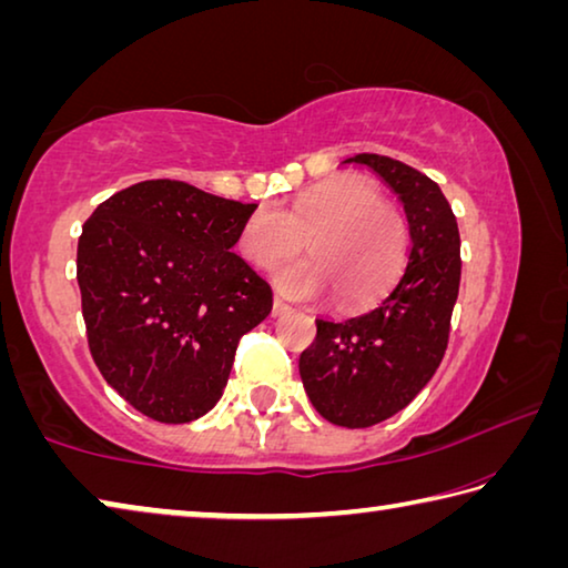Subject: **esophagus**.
Here are the masks:
<instances>
[{"label":"esophagus","instance_id":"34e87169","mask_svg":"<svg viewBox=\"0 0 568 568\" xmlns=\"http://www.w3.org/2000/svg\"><path fill=\"white\" fill-rule=\"evenodd\" d=\"M287 311H291V305H287L285 301H283V297H273V315H275V318H281V315H285Z\"/></svg>","mask_w":568,"mask_h":568}]
</instances>
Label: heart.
<instances>
[{
    "mask_svg": "<svg viewBox=\"0 0 568 568\" xmlns=\"http://www.w3.org/2000/svg\"><path fill=\"white\" fill-rule=\"evenodd\" d=\"M303 243L311 261L277 267V287L305 301L333 293L338 305L361 307L378 301L400 275L408 227L373 182L338 175L277 210H253L237 235V250L261 271L293 257Z\"/></svg>",
    "mask_w": 568,
    "mask_h": 568,
    "instance_id": "b5f03b06",
    "label": "heart"
}]
</instances>
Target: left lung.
I'll use <instances>...</instances> for the list:
<instances>
[{
	"label": "left lung",
	"instance_id": "left-lung-1",
	"mask_svg": "<svg viewBox=\"0 0 568 568\" xmlns=\"http://www.w3.org/2000/svg\"><path fill=\"white\" fill-rule=\"evenodd\" d=\"M343 165L368 168L400 200L410 233L408 265L378 305L341 321H315L318 335L297 368L325 420L368 428L406 408L444 358L460 283V237L444 192L423 172L368 152Z\"/></svg>",
	"mask_w": 568,
	"mask_h": 568
}]
</instances>
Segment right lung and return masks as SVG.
I'll use <instances>...</instances> for the list:
<instances>
[{
  "instance_id": "add662e5",
  "label": "right lung",
  "mask_w": 568,
  "mask_h": 568,
  "mask_svg": "<svg viewBox=\"0 0 568 568\" xmlns=\"http://www.w3.org/2000/svg\"><path fill=\"white\" fill-rule=\"evenodd\" d=\"M255 207L145 180L114 192L82 227L77 283L92 358L152 420L205 416L237 341L273 311L271 285L230 253Z\"/></svg>"
}]
</instances>
